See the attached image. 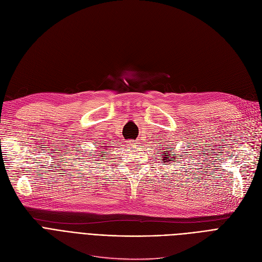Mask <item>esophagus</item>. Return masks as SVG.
Listing matches in <instances>:
<instances>
[{"mask_svg":"<svg viewBox=\"0 0 262 262\" xmlns=\"http://www.w3.org/2000/svg\"><path fill=\"white\" fill-rule=\"evenodd\" d=\"M130 144H132V146H136L137 142H136V141H132V142H130Z\"/></svg>","mask_w":262,"mask_h":262,"instance_id":"1","label":"esophagus"}]
</instances>
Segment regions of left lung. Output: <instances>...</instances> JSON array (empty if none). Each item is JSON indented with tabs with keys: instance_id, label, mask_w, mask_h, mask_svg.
Returning a JSON list of instances; mask_svg holds the SVG:
<instances>
[{
	"instance_id": "8db88e82",
	"label": "left lung",
	"mask_w": 262,
	"mask_h": 262,
	"mask_svg": "<svg viewBox=\"0 0 262 262\" xmlns=\"http://www.w3.org/2000/svg\"><path fill=\"white\" fill-rule=\"evenodd\" d=\"M162 149V148H161ZM164 156L162 157L163 158V163H171V161H176L177 160V158H179V157H170V154H169V151L168 150H166V151H163L162 152ZM167 165V164H166Z\"/></svg>"
}]
</instances>
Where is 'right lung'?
<instances>
[{"mask_svg": "<svg viewBox=\"0 0 262 262\" xmlns=\"http://www.w3.org/2000/svg\"><path fill=\"white\" fill-rule=\"evenodd\" d=\"M98 148H102L101 146H99ZM106 148H108V147H104V148H102L100 151H99V153H97V154H98V156H100L101 157V159H103V158H105V156H104V154H101V153H108V152H105V150H106ZM104 148L105 150H103V149ZM100 161H102V160H100Z\"/></svg>", "mask_w": 262, "mask_h": 262, "instance_id": "obj_1", "label": "right lung"}]
</instances>
